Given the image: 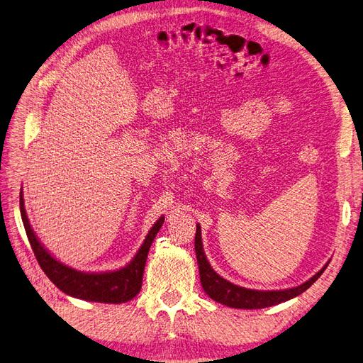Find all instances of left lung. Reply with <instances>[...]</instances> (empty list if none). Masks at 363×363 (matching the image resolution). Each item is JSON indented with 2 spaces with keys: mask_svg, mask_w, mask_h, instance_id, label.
<instances>
[{
  "mask_svg": "<svg viewBox=\"0 0 363 363\" xmlns=\"http://www.w3.org/2000/svg\"><path fill=\"white\" fill-rule=\"evenodd\" d=\"M194 249H196V258L199 265V273H201V282L206 294L213 300L226 305L229 308L235 309H262L268 306H276L279 303L286 301L300 296L301 292H305L315 280H317L323 272L327 268L323 267L321 270L312 276L305 284H301L296 288L289 289H280V291H256V289H247L242 286H237L226 279L220 277L213 267L209 265L203 247H202V237H201V226L197 225L196 228V237H194Z\"/></svg>",
  "mask_w": 363,
  "mask_h": 363,
  "instance_id": "8db88e82",
  "label": "left lung"
}]
</instances>
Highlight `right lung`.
<instances>
[{"label": "right lung", "instance_id": "1", "mask_svg": "<svg viewBox=\"0 0 363 363\" xmlns=\"http://www.w3.org/2000/svg\"><path fill=\"white\" fill-rule=\"evenodd\" d=\"M19 205L21 217L22 221H24V228L34 256H36V259L45 274L48 276L51 282L58 289L63 291L65 294L87 301L114 303V305L130 301L138 294L143 282V272L147 252L160 228L164 223V217H160L157 220V223L152 226L145 242L142 244V247L138 249L134 259L126 267L121 268L118 272L110 273H83L74 270V268H69L65 264L54 259L40 244L38 237L34 235V232L28 223V217L26 214L22 190L19 194Z\"/></svg>", "mask_w": 363, "mask_h": 363}]
</instances>
